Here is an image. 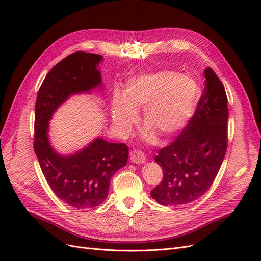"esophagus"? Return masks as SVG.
<instances>
[{
    "instance_id": "1",
    "label": "esophagus",
    "mask_w": 261,
    "mask_h": 261,
    "mask_svg": "<svg viewBox=\"0 0 261 261\" xmlns=\"http://www.w3.org/2000/svg\"><path fill=\"white\" fill-rule=\"evenodd\" d=\"M129 160L133 163H144L146 161V156L140 150L134 149L129 152Z\"/></svg>"
}]
</instances>
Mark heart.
<instances>
[{
  "mask_svg": "<svg viewBox=\"0 0 261 261\" xmlns=\"http://www.w3.org/2000/svg\"><path fill=\"white\" fill-rule=\"evenodd\" d=\"M201 89L194 78L164 70L133 78L124 98H114L112 116L116 127L127 132L136 122V112L145 110L144 122L163 136L180 130L195 113Z\"/></svg>",
  "mask_w": 261,
  "mask_h": 261,
  "instance_id": "heart-1",
  "label": "heart"
}]
</instances>
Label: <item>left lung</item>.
<instances>
[{
    "mask_svg": "<svg viewBox=\"0 0 261 261\" xmlns=\"http://www.w3.org/2000/svg\"><path fill=\"white\" fill-rule=\"evenodd\" d=\"M195 113L178 136L161 148L154 161L163 178L150 194L163 206L191 203L215 180L227 148V97L223 84L211 67Z\"/></svg>",
    "mask_w": 261,
    "mask_h": 261,
    "instance_id": "obj_1",
    "label": "left lung"
}]
</instances>
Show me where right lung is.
<instances>
[{
  "label": "right lung",
  "mask_w": 261,
  "mask_h": 261,
  "mask_svg": "<svg viewBox=\"0 0 261 261\" xmlns=\"http://www.w3.org/2000/svg\"><path fill=\"white\" fill-rule=\"evenodd\" d=\"M102 55L78 51L53 66L38 91L35 107L34 149L49 186L61 200L77 209L103 202L114 173L125 167L128 147L98 138L74 155L54 152L48 140L52 113L69 94L89 91L101 84L97 65Z\"/></svg>",
  "instance_id": "obj_1"
}]
</instances>
